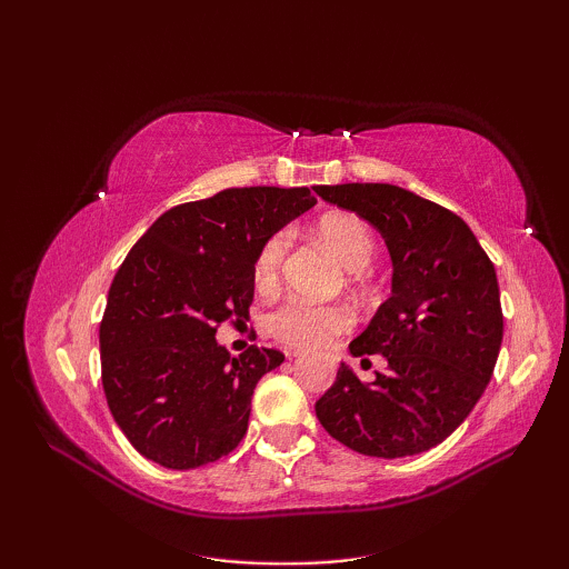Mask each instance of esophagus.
I'll return each mask as SVG.
<instances>
[{"label": "esophagus", "mask_w": 569, "mask_h": 569, "mask_svg": "<svg viewBox=\"0 0 569 569\" xmlns=\"http://www.w3.org/2000/svg\"><path fill=\"white\" fill-rule=\"evenodd\" d=\"M286 357H291V359H298V357H303V352H298V349H288V352H286Z\"/></svg>", "instance_id": "obj_1"}]
</instances>
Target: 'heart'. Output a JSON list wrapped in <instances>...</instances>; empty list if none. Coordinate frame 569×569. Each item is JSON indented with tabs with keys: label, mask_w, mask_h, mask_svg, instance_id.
Instances as JSON below:
<instances>
[{
	"label": "heart",
	"mask_w": 569,
	"mask_h": 569,
	"mask_svg": "<svg viewBox=\"0 0 569 569\" xmlns=\"http://www.w3.org/2000/svg\"><path fill=\"white\" fill-rule=\"evenodd\" d=\"M316 237L349 271V281L357 286L367 281V266L377 253V239L361 217L352 212L325 214L316 224ZM286 247V234H273L263 241L257 259H253V283L261 291L276 286ZM349 325H352V312L342 306H308L298 303V300H288L266 318V328L276 340L293 347H322L349 330Z\"/></svg>",
	"instance_id": "heart-1"
}]
</instances>
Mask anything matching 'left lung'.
<instances>
[{"instance_id":"1","label":"left lung","mask_w":569,"mask_h":569,"mask_svg":"<svg viewBox=\"0 0 569 569\" xmlns=\"http://www.w3.org/2000/svg\"><path fill=\"white\" fill-rule=\"evenodd\" d=\"M337 208L381 232L393 261L391 298L349 342L381 355L365 383L347 365L320 401V426L369 457L428 452L462 426L485 393L503 340L493 263L462 217L389 183L316 186ZM369 361V359H361Z\"/></svg>"}]
</instances>
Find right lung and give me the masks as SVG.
Listing matches in <instances>:
<instances>
[{"label":"right lung","instance_id":"obj_1","mask_svg":"<svg viewBox=\"0 0 569 569\" xmlns=\"http://www.w3.org/2000/svg\"><path fill=\"white\" fill-rule=\"evenodd\" d=\"M318 200L308 188H227L163 212L119 266L100 322L102 386L117 426L151 462L196 469L247 435L278 349L232 357L214 332L249 318L253 259Z\"/></svg>","mask_w":569,"mask_h":569}]
</instances>
